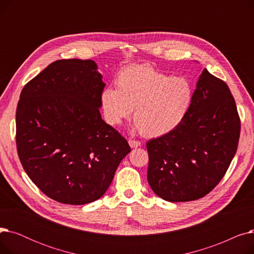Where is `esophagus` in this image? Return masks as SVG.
Instances as JSON below:
<instances>
[{"label":"esophagus","mask_w":254,"mask_h":254,"mask_svg":"<svg viewBox=\"0 0 254 254\" xmlns=\"http://www.w3.org/2000/svg\"><path fill=\"white\" fill-rule=\"evenodd\" d=\"M128 144L131 148H137L139 147V146H141V142L140 141H137V140H132V139H129L128 140Z\"/></svg>","instance_id":"obj_1"}]
</instances>
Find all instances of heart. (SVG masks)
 <instances>
[{
  "mask_svg": "<svg viewBox=\"0 0 254 254\" xmlns=\"http://www.w3.org/2000/svg\"><path fill=\"white\" fill-rule=\"evenodd\" d=\"M193 89L184 77H172L150 64L125 68L116 79V89L106 88L101 97L107 122L117 126L134 108L135 127L143 135L159 138L175 130L188 115Z\"/></svg>",
  "mask_w": 254,
  "mask_h": 254,
  "instance_id": "obj_1",
  "label": "heart"
}]
</instances>
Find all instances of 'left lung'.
<instances>
[{"instance_id":"obj_1","label":"left lung","mask_w":254,"mask_h":254,"mask_svg":"<svg viewBox=\"0 0 254 254\" xmlns=\"http://www.w3.org/2000/svg\"><path fill=\"white\" fill-rule=\"evenodd\" d=\"M240 129L229 86L204 69L183 123L146 145L151 190L168 202L194 201L208 194L230 167Z\"/></svg>"}]
</instances>
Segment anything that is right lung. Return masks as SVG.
<instances>
[{
	"label": "right lung",
	"instance_id": "1",
	"mask_svg": "<svg viewBox=\"0 0 254 254\" xmlns=\"http://www.w3.org/2000/svg\"><path fill=\"white\" fill-rule=\"evenodd\" d=\"M91 60H60L26 83L16 109L20 163L39 190L57 202L100 198L130 151L102 119L105 87Z\"/></svg>",
	"mask_w": 254,
	"mask_h": 254
}]
</instances>
